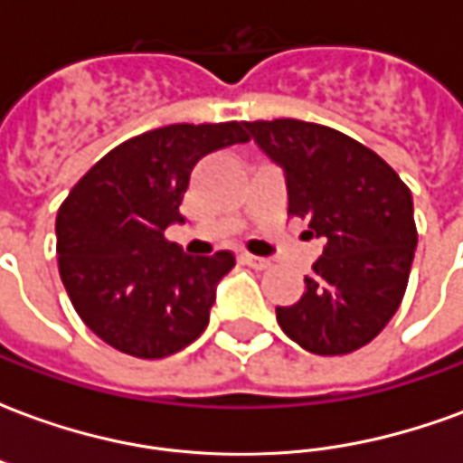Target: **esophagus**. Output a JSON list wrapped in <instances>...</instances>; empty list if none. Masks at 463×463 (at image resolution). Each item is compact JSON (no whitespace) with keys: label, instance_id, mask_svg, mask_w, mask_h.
Listing matches in <instances>:
<instances>
[{"label":"esophagus","instance_id":"34e87169","mask_svg":"<svg viewBox=\"0 0 463 463\" xmlns=\"http://www.w3.org/2000/svg\"><path fill=\"white\" fill-rule=\"evenodd\" d=\"M241 260L245 262V265H250V268H258V270H262V268H268V265H270L268 258H258V255H248V252H242Z\"/></svg>","mask_w":463,"mask_h":463}]
</instances>
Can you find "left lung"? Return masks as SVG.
Wrapping results in <instances>:
<instances>
[{"instance_id": "1", "label": "left lung", "mask_w": 463, "mask_h": 463, "mask_svg": "<svg viewBox=\"0 0 463 463\" xmlns=\"http://www.w3.org/2000/svg\"><path fill=\"white\" fill-rule=\"evenodd\" d=\"M288 185V213L325 241L305 295L275 307L282 332L312 354H347L384 330L417 250L411 193L392 165L345 133L298 121L242 123Z\"/></svg>"}]
</instances>
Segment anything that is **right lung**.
I'll return each mask as SVG.
<instances>
[{"instance_id":"add662e5","label":"right lung","mask_w":463,"mask_h":463,"mask_svg":"<svg viewBox=\"0 0 463 463\" xmlns=\"http://www.w3.org/2000/svg\"><path fill=\"white\" fill-rule=\"evenodd\" d=\"M248 136L242 123H173L106 153L56 215L59 272L74 310L106 345L161 359L198 340L232 252L193 258L163 238L195 163Z\"/></svg>"}]
</instances>
